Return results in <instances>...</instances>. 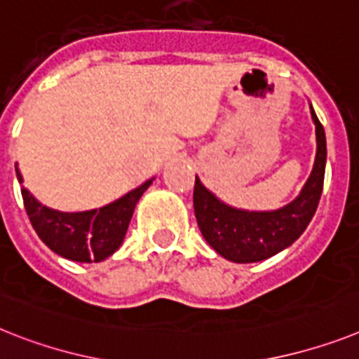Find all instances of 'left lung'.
Returning a JSON list of instances; mask_svg holds the SVG:
<instances>
[{"label":"left lung","mask_w":359,"mask_h":359,"mask_svg":"<svg viewBox=\"0 0 359 359\" xmlns=\"http://www.w3.org/2000/svg\"><path fill=\"white\" fill-rule=\"evenodd\" d=\"M316 123L318 153L314 170L299 197L277 212H243L217 201L195 179L194 208L197 224L208 245L233 263H257L288 248L306 230L321 198L327 162L325 129L310 105Z\"/></svg>","instance_id":"8db88e82"}]
</instances>
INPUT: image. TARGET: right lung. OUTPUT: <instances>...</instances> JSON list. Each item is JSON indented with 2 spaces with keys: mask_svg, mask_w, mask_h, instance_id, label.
<instances>
[{
  "mask_svg": "<svg viewBox=\"0 0 359 359\" xmlns=\"http://www.w3.org/2000/svg\"><path fill=\"white\" fill-rule=\"evenodd\" d=\"M18 180L21 175L16 170ZM151 180L123 195L109 206L83 213H60L41 206L25 188L21 197L32 228L54 254L78 263H98L114 254L122 245L138 198Z\"/></svg>",
  "mask_w": 359,
  "mask_h": 359,
  "instance_id": "right-lung-1",
  "label": "right lung"
}]
</instances>
